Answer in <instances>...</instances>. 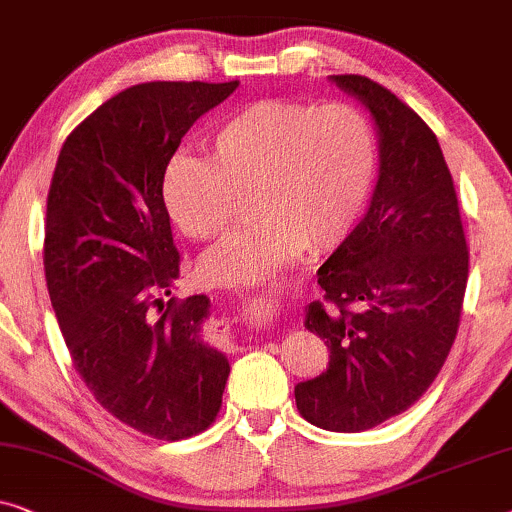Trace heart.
I'll list each match as a JSON object with an SVG mask.
<instances>
[{"label":"heart","mask_w":512,"mask_h":512,"mask_svg":"<svg viewBox=\"0 0 512 512\" xmlns=\"http://www.w3.org/2000/svg\"><path fill=\"white\" fill-rule=\"evenodd\" d=\"M208 153L171 157L162 201L187 239L220 241L253 197L255 222L199 266L204 283L232 287L352 232L376 178L378 136L352 104L262 99L222 120Z\"/></svg>","instance_id":"obj_1"}]
</instances>
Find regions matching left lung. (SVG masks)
<instances>
[{
  "instance_id": "1",
  "label": "left lung",
  "mask_w": 512,
  "mask_h": 512,
  "mask_svg": "<svg viewBox=\"0 0 512 512\" xmlns=\"http://www.w3.org/2000/svg\"><path fill=\"white\" fill-rule=\"evenodd\" d=\"M378 129V183L369 211L318 269L325 304L306 329L329 366L294 387L301 417L329 431H366L429 390L455 343L469 248L436 134L397 95L366 76H331Z\"/></svg>"
}]
</instances>
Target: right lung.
Masks as SVG:
<instances>
[{
    "label": "right lung",
    "mask_w": 512,
    "mask_h": 512,
    "mask_svg": "<svg viewBox=\"0 0 512 512\" xmlns=\"http://www.w3.org/2000/svg\"><path fill=\"white\" fill-rule=\"evenodd\" d=\"M239 81H155L118 92L67 136L48 190L43 269L88 390L160 441L211 427L229 362L201 336L211 301L162 294L181 269L162 176L181 139Z\"/></svg>",
    "instance_id": "obj_1"
}]
</instances>
